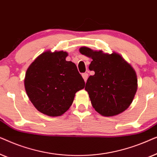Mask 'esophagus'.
Returning <instances> with one entry per match:
<instances>
[{
  "instance_id": "34e87169",
  "label": "esophagus",
  "mask_w": 157,
  "mask_h": 157,
  "mask_svg": "<svg viewBox=\"0 0 157 157\" xmlns=\"http://www.w3.org/2000/svg\"><path fill=\"white\" fill-rule=\"evenodd\" d=\"M82 76L83 79H84V81H86L88 79V77H89V74H88L87 73H83V74H82Z\"/></svg>"
}]
</instances>
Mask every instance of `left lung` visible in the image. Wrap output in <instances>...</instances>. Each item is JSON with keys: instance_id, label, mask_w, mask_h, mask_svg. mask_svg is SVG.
Instances as JSON below:
<instances>
[{"instance_id": "8db88e82", "label": "left lung", "mask_w": 157, "mask_h": 157, "mask_svg": "<svg viewBox=\"0 0 157 157\" xmlns=\"http://www.w3.org/2000/svg\"><path fill=\"white\" fill-rule=\"evenodd\" d=\"M81 54L91 57L90 76L85 90L92 106L105 117H112L125 111L134 99L137 90L136 73L121 56L94 51L87 47L79 49Z\"/></svg>"}]
</instances>
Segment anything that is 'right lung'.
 <instances>
[{
	"instance_id": "1",
	"label": "right lung",
	"mask_w": 157,
	"mask_h": 157,
	"mask_svg": "<svg viewBox=\"0 0 157 157\" xmlns=\"http://www.w3.org/2000/svg\"><path fill=\"white\" fill-rule=\"evenodd\" d=\"M68 53L46 51L28 68L24 84L27 95L38 111L59 117L71 106L75 94L85 82L76 64L66 61Z\"/></svg>"
}]
</instances>
